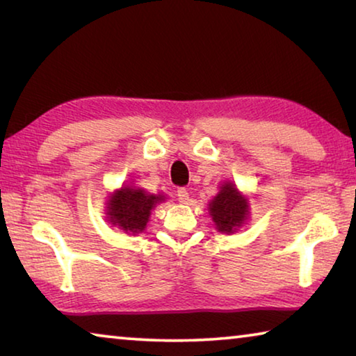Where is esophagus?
Returning <instances> with one entry per match:
<instances>
[{
  "label": "esophagus",
  "instance_id": "obj_1",
  "mask_svg": "<svg viewBox=\"0 0 356 356\" xmlns=\"http://www.w3.org/2000/svg\"><path fill=\"white\" fill-rule=\"evenodd\" d=\"M177 198H179V201L180 202H187L188 201V198H190V193H188V190L187 188H179L177 190Z\"/></svg>",
  "mask_w": 356,
  "mask_h": 356
}]
</instances>
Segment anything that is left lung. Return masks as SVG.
I'll use <instances>...</instances> for the list:
<instances>
[{"mask_svg":"<svg viewBox=\"0 0 356 356\" xmlns=\"http://www.w3.org/2000/svg\"><path fill=\"white\" fill-rule=\"evenodd\" d=\"M207 209L216 229L225 234L239 231L250 218L249 196L239 191L236 184L229 180L220 184L218 193L209 201Z\"/></svg>","mask_w":356,"mask_h":356,"instance_id":"left-lung-1","label":"left lung"}]
</instances>
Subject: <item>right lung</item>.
<instances>
[{
    "instance_id": "add662e5",
    "label": "right lung",
    "mask_w": 356,
    "mask_h": 356,
    "mask_svg": "<svg viewBox=\"0 0 356 356\" xmlns=\"http://www.w3.org/2000/svg\"><path fill=\"white\" fill-rule=\"evenodd\" d=\"M165 200L166 196L161 193L155 195L134 185H122L112 191L106 202V222L127 234L136 236L147 227L156 204Z\"/></svg>"
}]
</instances>
